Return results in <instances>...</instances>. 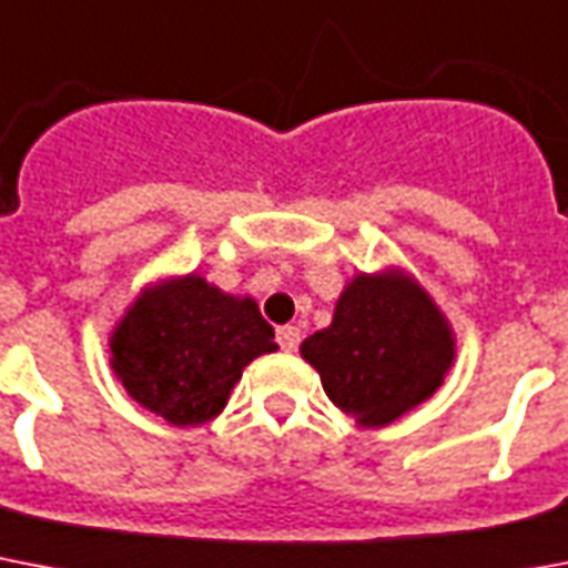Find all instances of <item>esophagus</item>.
<instances>
[{
  "label": "esophagus",
  "instance_id": "1",
  "mask_svg": "<svg viewBox=\"0 0 568 568\" xmlns=\"http://www.w3.org/2000/svg\"><path fill=\"white\" fill-rule=\"evenodd\" d=\"M298 339H302V331L296 325H281L278 328V343L284 352H296Z\"/></svg>",
  "mask_w": 568,
  "mask_h": 568
}]
</instances>
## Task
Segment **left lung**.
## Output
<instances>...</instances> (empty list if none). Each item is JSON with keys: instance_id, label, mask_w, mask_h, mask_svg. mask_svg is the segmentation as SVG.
I'll list each match as a JSON object with an SVG mask.
<instances>
[{"instance_id": "obj_1", "label": "left lung", "mask_w": 568, "mask_h": 568, "mask_svg": "<svg viewBox=\"0 0 568 568\" xmlns=\"http://www.w3.org/2000/svg\"><path fill=\"white\" fill-rule=\"evenodd\" d=\"M298 352L355 425L384 428L443 387L457 337L416 275L389 263L352 275L328 328L311 334Z\"/></svg>"}]
</instances>
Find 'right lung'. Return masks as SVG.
I'll return each instance as SVG.
<instances>
[{
    "label": "right lung",
    "instance_id": "obj_1",
    "mask_svg": "<svg viewBox=\"0 0 568 568\" xmlns=\"http://www.w3.org/2000/svg\"><path fill=\"white\" fill-rule=\"evenodd\" d=\"M275 348L255 298L225 293L202 272L149 281L108 334L116 381L175 428L216 419L243 369Z\"/></svg>",
    "mask_w": 568,
    "mask_h": 568
}]
</instances>
